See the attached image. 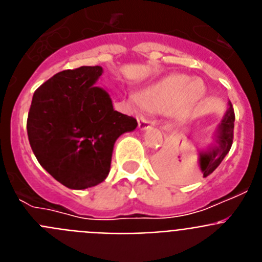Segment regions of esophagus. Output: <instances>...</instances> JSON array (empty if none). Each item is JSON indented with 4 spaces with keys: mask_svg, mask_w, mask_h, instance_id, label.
Instances as JSON below:
<instances>
[{
    "mask_svg": "<svg viewBox=\"0 0 262 262\" xmlns=\"http://www.w3.org/2000/svg\"><path fill=\"white\" fill-rule=\"evenodd\" d=\"M138 122H139V129H140V131H144V129H147L148 127L154 124L152 122H149V120L147 119H139Z\"/></svg>",
    "mask_w": 262,
    "mask_h": 262,
    "instance_id": "1",
    "label": "esophagus"
}]
</instances>
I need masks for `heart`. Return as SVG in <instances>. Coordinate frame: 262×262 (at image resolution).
Listing matches in <instances>:
<instances>
[{
    "label": "heart",
    "instance_id": "b5f03b06",
    "mask_svg": "<svg viewBox=\"0 0 262 262\" xmlns=\"http://www.w3.org/2000/svg\"><path fill=\"white\" fill-rule=\"evenodd\" d=\"M206 97V85L200 78L184 73H172L151 82L142 96L129 94V101L139 108L164 113L174 120L191 117Z\"/></svg>",
    "mask_w": 262,
    "mask_h": 262
}]
</instances>
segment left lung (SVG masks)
I'll return each mask as SVG.
<instances>
[{
	"label": "left lung",
	"instance_id": "left-lung-1",
	"mask_svg": "<svg viewBox=\"0 0 262 262\" xmlns=\"http://www.w3.org/2000/svg\"><path fill=\"white\" fill-rule=\"evenodd\" d=\"M233 122H235V113H233L232 103L228 101V107L221 122L211 133L210 142L207 144L196 145L198 165L203 177L211 174L223 161L226 155L230 152L233 140Z\"/></svg>",
	"mask_w": 262,
	"mask_h": 262
}]
</instances>
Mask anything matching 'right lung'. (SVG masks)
Masks as SVG:
<instances>
[{
	"mask_svg": "<svg viewBox=\"0 0 262 262\" xmlns=\"http://www.w3.org/2000/svg\"><path fill=\"white\" fill-rule=\"evenodd\" d=\"M102 73L99 66L59 72L32 96L27 118L32 152L56 181L73 190L105 181L117 139L138 127L96 85Z\"/></svg>",
	"mask_w": 262,
	"mask_h": 262,
	"instance_id": "1",
	"label": "right lung"
}]
</instances>
